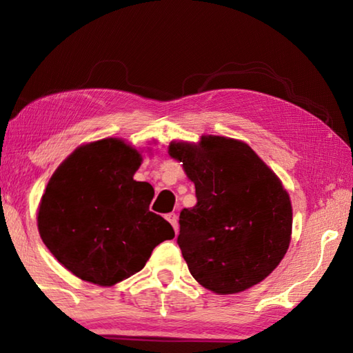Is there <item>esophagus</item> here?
<instances>
[{
  "mask_svg": "<svg viewBox=\"0 0 353 353\" xmlns=\"http://www.w3.org/2000/svg\"><path fill=\"white\" fill-rule=\"evenodd\" d=\"M166 221H168V223L172 225V229H174V232L177 234V230H179L177 214L176 213H168V214H166Z\"/></svg>",
  "mask_w": 353,
  "mask_h": 353,
  "instance_id": "1",
  "label": "esophagus"
}]
</instances>
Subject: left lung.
<instances>
[{
    "label": "left lung",
    "instance_id": "1",
    "mask_svg": "<svg viewBox=\"0 0 353 353\" xmlns=\"http://www.w3.org/2000/svg\"><path fill=\"white\" fill-rule=\"evenodd\" d=\"M196 188L194 207L179 216L177 244L204 288L234 294L276 270L290 246L292 208L279 177L246 143L202 137L171 143Z\"/></svg>",
    "mask_w": 353,
    "mask_h": 353
}]
</instances>
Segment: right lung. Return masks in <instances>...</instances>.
<instances>
[{
	"label": "right lung",
	"instance_id": "right-lung-1",
	"mask_svg": "<svg viewBox=\"0 0 353 353\" xmlns=\"http://www.w3.org/2000/svg\"><path fill=\"white\" fill-rule=\"evenodd\" d=\"M140 154L117 139L81 146L48 182L39 232L59 263L82 280L115 285L143 270L152 249L174 238L149 210L154 188L134 181Z\"/></svg>",
	"mask_w": 353,
	"mask_h": 353
}]
</instances>
